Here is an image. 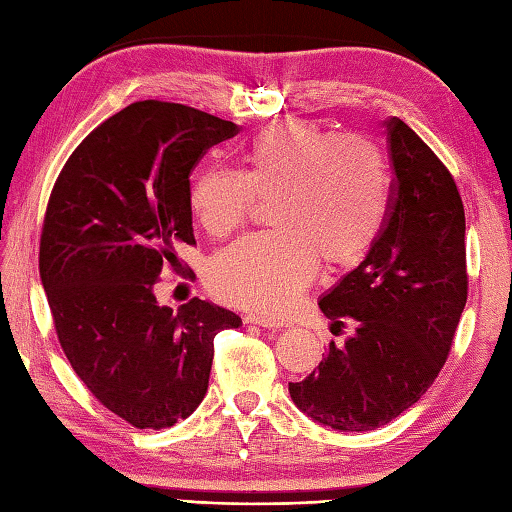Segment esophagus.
Returning a JSON list of instances; mask_svg holds the SVG:
<instances>
[{
    "instance_id": "1",
    "label": "esophagus",
    "mask_w": 512,
    "mask_h": 512,
    "mask_svg": "<svg viewBox=\"0 0 512 512\" xmlns=\"http://www.w3.org/2000/svg\"><path fill=\"white\" fill-rule=\"evenodd\" d=\"M246 324H257V326H264V328H282L284 324H279V322H275V319H270V317H262V315H248L246 319H244Z\"/></svg>"
}]
</instances>
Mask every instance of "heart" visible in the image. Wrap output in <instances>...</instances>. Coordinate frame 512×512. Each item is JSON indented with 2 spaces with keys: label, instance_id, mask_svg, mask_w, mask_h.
<instances>
[{
  "label": "heart",
  "instance_id": "obj_1",
  "mask_svg": "<svg viewBox=\"0 0 512 512\" xmlns=\"http://www.w3.org/2000/svg\"><path fill=\"white\" fill-rule=\"evenodd\" d=\"M253 195L273 197L275 230L219 250L208 284L230 304L277 315L315 277L317 257L353 264L373 246L388 208V168L366 139L304 119L279 122L248 139L237 170H199L188 202L208 235L226 237L244 224Z\"/></svg>",
  "mask_w": 512,
  "mask_h": 512
}]
</instances>
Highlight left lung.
Returning a JSON list of instances; mask_svg holds the SVG:
<instances>
[{
  "label": "left lung",
  "instance_id": "left-lung-1",
  "mask_svg": "<svg viewBox=\"0 0 512 512\" xmlns=\"http://www.w3.org/2000/svg\"><path fill=\"white\" fill-rule=\"evenodd\" d=\"M395 179L388 215L364 262L319 297L330 342L295 406L313 422L362 433L419 402L442 370L468 297L466 217L453 175L402 119L384 122Z\"/></svg>",
  "mask_w": 512,
  "mask_h": 512
}]
</instances>
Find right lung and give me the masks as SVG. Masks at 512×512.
Masks as SVG:
<instances>
[{
  "instance_id": "add662e5",
  "label": "right lung",
  "mask_w": 512,
  "mask_h": 512,
  "mask_svg": "<svg viewBox=\"0 0 512 512\" xmlns=\"http://www.w3.org/2000/svg\"><path fill=\"white\" fill-rule=\"evenodd\" d=\"M237 124L190 106L135 102L70 155L48 199L39 275L57 337L86 388L137 428H166L202 404L213 339L242 326L193 297L153 293L177 248L195 244L190 170Z\"/></svg>"
}]
</instances>
